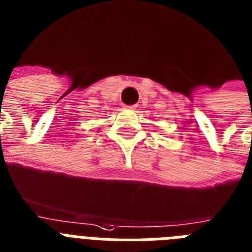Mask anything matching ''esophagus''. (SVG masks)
<instances>
[{
  "label": "esophagus",
  "mask_w": 252,
  "mask_h": 252,
  "mask_svg": "<svg viewBox=\"0 0 252 252\" xmlns=\"http://www.w3.org/2000/svg\"><path fill=\"white\" fill-rule=\"evenodd\" d=\"M125 108H126V109H130V111H134V109L136 107H135V105H126V107H125Z\"/></svg>",
  "instance_id": "esophagus-1"
}]
</instances>
